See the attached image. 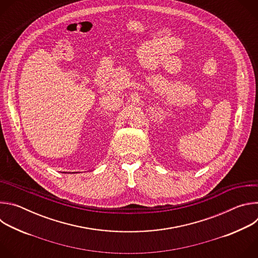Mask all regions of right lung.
Returning a JSON list of instances; mask_svg holds the SVG:
<instances>
[{"label": "right lung", "mask_w": 258, "mask_h": 258, "mask_svg": "<svg viewBox=\"0 0 258 258\" xmlns=\"http://www.w3.org/2000/svg\"><path fill=\"white\" fill-rule=\"evenodd\" d=\"M65 173H66V172H65ZM72 173H73V172H72Z\"/></svg>", "instance_id": "right-lung-1"}]
</instances>
